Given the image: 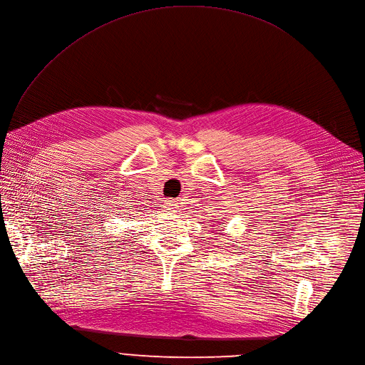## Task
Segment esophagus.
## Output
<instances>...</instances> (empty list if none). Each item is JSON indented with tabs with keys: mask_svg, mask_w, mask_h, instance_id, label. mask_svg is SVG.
Listing matches in <instances>:
<instances>
[{
	"mask_svg": "<svg viewBox=\"0 0 365 365\" xmlns=\"http://www.w3.org/2000/svg\"><path fill=\"white\" fill-rule=\"evenodd\" d=\"M165 210H168V212H174V204H173V202H167V205H165Z\"/></svg>",
	"mask_w": 365,
	"mask_h": 365,
	"instance_id": "1",
	"label": "esophagus"
}]
</instances>
